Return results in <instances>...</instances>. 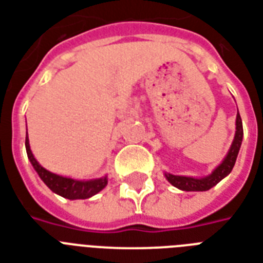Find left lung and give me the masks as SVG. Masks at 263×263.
Masks as SVG:
<instances>
[{
	"label": "left lung",
	"mask_w": 263,
	"mask_h": 263,
	"mask_svg": "<svg viewBox=\"0 0 263 263\" xmlns=\"http://www.w3.org/2000/svg\"><path fill=\"white\" fill-rule=\"evenodd\" d=\"M241 140H243V123H241V117L239 115V111H237L236 131H235V138H233L232 144H231L227 156L224 157V160L221 161L218 166L213 169V172L210 175L202 176V177H192V176H180L165 172V177L173 187L179 188L181 191H208V190L217 185L221 180L225 179L229 173L232 172L235 162H236L237 154H239V150H240Z\"/></svg>",
	"instance_id": "8db88e82"
}]
</instances>
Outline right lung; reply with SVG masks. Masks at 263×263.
<instances>
[{"label": "right lung", "mask_w": 263, "mask_h": 263, "mask_svg": "<svg viewBox=\"0 0 263 263\" xmlns=\"http://www.w3.org/2000/svg\"><path fill=\"white\" fill-rule=\"evenodd\" d=\"M26 150L28 160L31 165L34 166L35 172L38 173L43 183L50 188L51 191L57 195L67 198V199H88L99 191H102L107 184V176H102L99 179L91 180H78L68 177V176H61L57 173H53L47 171L39 164L36 158L34 157L30 147V140H28V134L26 136Z\"/></svg>", "instance_id": "obj_1"}]
</instances>
